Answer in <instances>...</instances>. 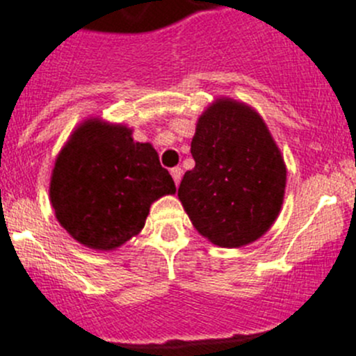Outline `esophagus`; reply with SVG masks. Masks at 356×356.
<instances>
[{
    "mask_svg": "<svg viewBox=\"0 0 356 356\" xmlns=\"http://www.w3.org/2000/svg\"><path fill=\"white\" fill-rule=\"evenodd\" d=\"M171 177H173L175 183H177V185H179V181H181V177H183V170H181V168H173V170H171Z\"/></svg>",
    "mask_w": 356,
    "mask_h": 356,
    "instance_id": "obj_1",
    "label": "esophagus"
}]
</instances>
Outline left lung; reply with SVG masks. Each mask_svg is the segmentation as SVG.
Segmentation results:
<instances>
[{
    "instance_id": "left-lung-1",
    "label": "left lung",
    "mask_w": 356,
    "mask_h": 356,
    "mask_svg": "<svg viewBox=\"0 0 356 356\" xmlns=\"http://www.w3.org/2000/svg\"><path fill=\"white\" fill-rule=\"evenodd\" d=\"M178 199L193 228L220 248H244L279 218L287 168L261 115L220 97L199 115Z\"/></svg>"
}]
</instances>
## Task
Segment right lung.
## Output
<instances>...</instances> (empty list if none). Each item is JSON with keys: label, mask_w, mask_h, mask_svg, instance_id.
I'll list each match as a JSON object with an SVG mask.
<instances>
[{"label": "right lung", "mask_w": 356, "mask_h": 356, "mask_svg": "<svg viewBox=\"0 0 356 356\" xmlns=\"http://www.w3.org/2000/svg\"><path fill=\"white\" fill-rule=\"evenodd\" d=\"M177 192L152 143L126 124L88 118L55 159L50 202L67 234L95 251H115L145 227L150 206Z\"/></svg>", "instance_id": "1"}]
</instances>
